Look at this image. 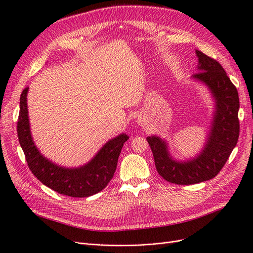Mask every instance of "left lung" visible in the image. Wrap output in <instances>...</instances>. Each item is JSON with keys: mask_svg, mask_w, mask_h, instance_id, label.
<instances>
[{"mask_svg": "<svg viewBox=\"0 0 253 253\" xmlns=\"http://www.w3.org/2000/svg\"><path fill=\"white\" fill-rule=\"evenodd\" d=\"M196 54L200 72L194 74L193 78L207 84L216 100V114L203 151L192 161L179 163L172 160L162 138L147 137L158 174L175 184H195L217 176L236 147L240 134V101L237 87L217 60L198 50Z\"/></svg>", "mask_w": 253, "mask_h": 253, "instance_id": "obj_1", "label": "left lung"}]
</instances>
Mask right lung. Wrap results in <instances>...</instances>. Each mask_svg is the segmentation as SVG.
<instances>
[{
  "label": "right lung",
  "mask_w": 253,
  "mask_h": 253,
  "mask_svg": "<svg viewBox=\"0 0 253 253\" xmlns=\"http://www.w3.org/2000/svg\"><path fill=\"white\" fill-rule=\"evenodd\" d=\"M27 92L28 87L22 91L20 98V115L16 127L18 142L33 175L48 188L70 197H88L101 192L114 177L122 147L129 136L120 134L110 139L85 166L77 169L59 167L44 158L32 141L28 119Z\"/></svg>",
  "instance_id": "right-lung-1"
}]
</instances>
